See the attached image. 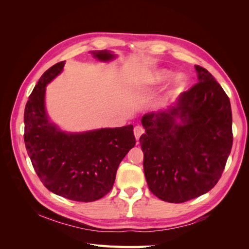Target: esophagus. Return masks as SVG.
Masks as SVG:
<instances>
[{
    "instance_id": "obj_1",
    "label": "esophagus",
    "mask_w": 249,
    "mask_h": 249,
    "mask_svg": "<svg viewBox=\"0 0 249 249\" xmlns=\"http://www.w3.org/2000/svg\"><path fill=\"white\" fill-rule=\"evenodd\" d=\"M144 133V129H143L142 126H140V125H136L134 127V135H135V138H136V140H137V142H138V140H139V138H140V136L141 135Z\"/></svg>"
}]
</instances>
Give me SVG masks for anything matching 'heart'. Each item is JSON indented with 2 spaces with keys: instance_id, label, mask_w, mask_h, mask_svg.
Instances as JSON below:
<instances>
[{
  "instance_id": "b5f03b06",
  "label": "heart",
  "mask_w": 249,
  "mask_h": 249,
  "mask_svg": "<svg viewBox=\"0 0 249 249\" xmlns=\"http://www.w3.org/2000/svg\"><path fill=\"white\" fill-rule=\"evenodd\" d=\"M171 76H172V71H170L168 70H164V69L163 70H158V71H153L144 80V84L145 85L161 84V83L167 81L169 78H171ZM185 85H186V78H185L184 74H182V73L176 74V76L172 78L170 89L168 91V96L179 91V90H182Z\"/></svg>"
}]
</instances>
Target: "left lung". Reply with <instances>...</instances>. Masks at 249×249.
<instances>
[{"mask_svg":"<svg viewBox=\"0 0 249 249\" xmlns=\"http://www.w3.org/2000/svg\"><path fill=\"white\" fill-rule=\"evenodd\" d=\"M198 83L164 111L141 119L139 139L150 192L167 202H185L219 180L232 145L229 96L206 69L195 65Z\"/></svg>","mask_w":249,"mask_h":249,"instance_id":"obj_1","label":"left lung"}]
</instances>
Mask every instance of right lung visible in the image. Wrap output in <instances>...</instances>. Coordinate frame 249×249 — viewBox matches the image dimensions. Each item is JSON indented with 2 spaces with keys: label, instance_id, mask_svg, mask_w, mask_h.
<instances>
[{
  "label": "right lung",
  "instance_id": "obj_1",
  "mask_svg": "<svg viewBox=\"0 0 249 249\" xmlns=\"http://www.w3.org/2000/svg\"><path fill=\"white\" fill-rule=\"evenodd\" d=\"M102 62L116 55L108 50L89 52ZM56 63L37 82L24 114L25 144L42 184L59 196L76 201H94L114 184L116 171L136 139L133 125L65 132L51 122L46 109V87L63 71Z\"/></svg>",
  "mask_w": 249,
  "mask_h": 249
}]
</instances>
